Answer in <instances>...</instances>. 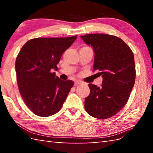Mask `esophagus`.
Listing matches in <instances>:
<instances>
[{
    "instance_id": "obj_1",
    "label": "esophagus",
    "mask_w": 153,
    "mask_h": 153,
    "mask_svg": "<svg viewBox=\"0 0 153 153\" xmlns=\"http://www.w3.org/2000/svg\"><path fill=\"white\" fill-rule=\"evenodd\" d=\"M74 84L75 85H76V86H77V85H80L82 84V82L79 81V80H76V81L74 82Z\"/></svg>"
}]
</instances>
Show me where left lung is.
<instances>
[{
    "label": "left lung",
    "instance_id": "1",
    "mask_svg": "<svg viewBox=\"0 0 153 153\" xmlns=\"http://www.w3.org/2000/svg\"><path fill=\"white\" fill-rule=\"evenodd\" d=\"M94 53V70L100 71L102 86L89 84L85 98L86 112L97 119H108L117 113L128 101L136 78L134 56L121 38L105 33L80 36Z\"/></svg>",
    "mask_w": 153,
    "mask_h": 153
}]
</instances>
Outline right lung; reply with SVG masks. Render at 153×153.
<instances>
[{
	"instance_id": "obj_1",
	"label": "right lung",
	"mask_w": 153,
	"mask_h": 153,
	"mask_svg": "<svg viewBox=\"0 0 153 153\" xmlns=\"http://www.w3.org/2000/svg\"><path fill=\"white\" fill-rule=\"evenodd\" d=\"M76 38L77 36L33 38L18 54V87L25 105L36 115L48 117L57 113L73 87L71 80H61L53 69L57 70L62 55Z\"/></svg>"
}]
</instances>
